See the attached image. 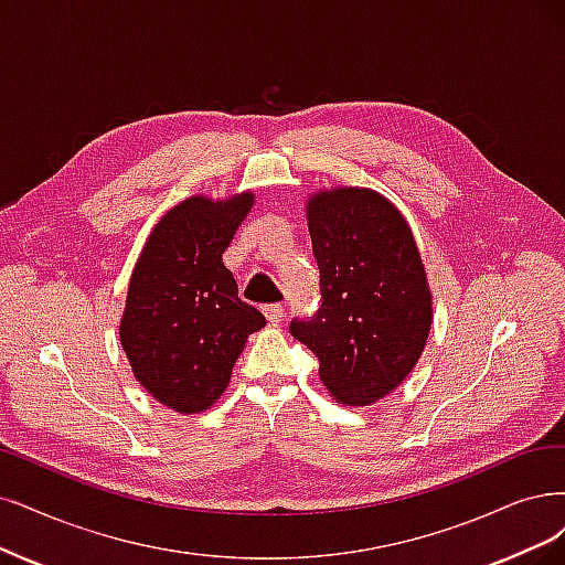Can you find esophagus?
Masks as SVG:
<instances>
[{
	"instance_id": "1",
	"label": "esophagus",
	"mask_w": 565,
	"mask_h": 565,
	"mask_svg": "<svg viewBox=\"0 0 565 565\" xmlns=\"http://www.w3.org/2000/svg\"><path fill=\"white\" fill-rule=\"evenodd\" d=\"M263 315L267 317V321L271 326H277L284 319V307L281 305H267V307H263Z\"/></svg>"
}]
</instances>
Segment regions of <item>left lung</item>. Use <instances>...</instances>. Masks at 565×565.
Returning <instances> with one entry per match:
<instances>
[{
	"label": "left lung",
	"instance_id": "1",
	"mask_svg": "<svg viewBox=\"0 0 565 565\" xmlns=\"http://www.w3.org/2000/svg\"><path fill=\"white\" fill-rule=\"evenodd\" d=\"M307 225L321 307L290 321V335L319 359L340 405H372L405 382L428 340L433 296L419 248L395 204L370 188L315 193Z\"/></svg>",
	"mask_w": 565,
	"mask_h": 565
}]
</instances>
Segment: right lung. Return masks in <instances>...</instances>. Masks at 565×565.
Wrapping results in <instances>:
<instances>
[{"instance_id":"add662e5","label":"right lung","mask_w":565,"mask_h":565,"mask_svg":"<svg viewBox=\"0 0 565 565\" xmlns=\"http://www.w3.org/2000/svg\"><path fill=\"white\" fill-rule=\"evenodd\" d=\"M250 206V191L183 200L156 223L132 269L120 344L137 382L179 414L221 398L248 335L265 326L223 265Z\"/></svg>"}]
</instances>
